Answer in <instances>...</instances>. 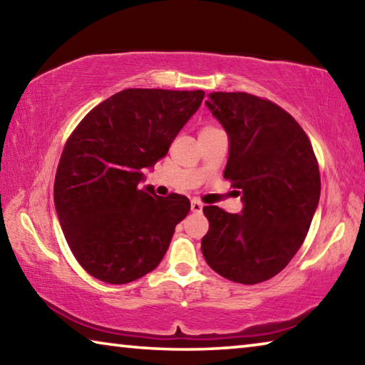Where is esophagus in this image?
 Listing matches in <instances>:
<instances>
[{
    "mask_svg": "<svg viewBox=\"0 0 365 365\" xmlns=\"http://www.w3.org/2000/svg\"><path fill=\"white\" fill-rule=\"evenodd\" d=\"M191 211L201 212L202 211V202L197 201V200H191Z\"/></svg>",
    "mask_w": 365,
    "mask_h": 365,
    "instance_id": "34e87169",
    "label": "esophagus"
}]
</instances>
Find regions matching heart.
Returning <instances> with one entry per match:
<instances>
[{
    "instance_id": "b5f03b06",
    "label": "heart",
    "mask_w": 365,
    "mask_h": 365,
    "mask_svg": "<svg viewBox=\"0 0 365 365\" xmlns=\"http://www.w3.org/2000/svg\"><path fill=\"white\" fill-rule=\"evenodd\" d=\"M211 128H217V127H212V125H207V127H205V128H202V130H211Z\"/></svg>"
}]
</instances>
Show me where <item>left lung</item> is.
<instances>
[{"label": "left lung", "mask_w": 365, "mask_h": 365, "mask_svg": "<svg viewBox=\"0 0 365 365\" xmlns=\"http://www.w3.org/2000/svg\"><path fill=\"white\" fill-rule=\"evenodd\" d=\"M206 106L225 128L224 177L243 193V212L205 206L201 251L225 279L255 285L287 267L304 243L320 197L319 163L306 132L279 104L245 91H214Z\"/></svg>", "instance_id": "8db88e82"}]
</instances>
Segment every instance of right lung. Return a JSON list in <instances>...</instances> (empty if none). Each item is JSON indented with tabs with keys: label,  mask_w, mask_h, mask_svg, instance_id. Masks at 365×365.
<instances>
[{
	"label": "right lung",
	"mask_w": 365,
	"mask_h": 365,
	"mask_svg": "<svg viewBox=\"0 0 365 365\" xmlns=\"http://www.w3.org/2000/svg\"><path fill=\"white\" fill-rule=\"evenodd\" d=\"M205 91L127 88L98 104L67 138L54 178V206L77 262L123 285L154 270L190 200L140 190L143 169L169 151Z\"/></svg>",
	"instance_id": "1"
}]
</instances>
